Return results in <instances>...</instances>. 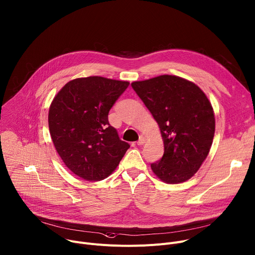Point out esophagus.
<instances>
[{
	"instance_id": "obj_1",
	"label": "esophagus",
	"mask_w": 255,
	"mask_h": 255,
	"mask_svg": "<svg viewBox=\"0 0 255 255\" xmlns=\"http://www.w3.org/2000/svg\"><path fill=\"white\" fill-rule=\"evenodd\" d=\"M136 143H137V145H143L145 143V138L143 136H140Z\"/></svg>"
}]
</instances>
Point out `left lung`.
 Returning <instances> with one entry per match:
<instances>
[{
    "mask_svg": "<svg viewBox=\"0 0 255 255\" xmlns=\"http://www.w3.org/2000/svg\"><path fill=\"white\" fill-rule=\"evenodd\" d=\"M131 86L157 122L164 144L162 157L151 163V169L167 184L188 180L206 159L213 142L211 103L198 86L175 76Z\"/></svg>",
    "mask_w": 255,
    "mask_h": 255,
    "instance_id": "obj_1",
    "label": "left lung"
}]
</instances>
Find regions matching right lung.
I'll return each mask as SVG.
<instances>
[{
    "label": "right lung",
    "mask_w": 255,
    "mask_h": 255,
    "mask_svg": "<svg viewBox=\"0 0 255 255\" xmlns=\"http://www.w3.org/2000/svg\"><path fill=\"white\" fill-rule=\"evenodd\" d=\"M128 82L89 77L68 82L48 114L52 142L64 164L86 180L110 175L130 147L108 120Z\"/></svg>",
    "instance_id": "right-lung-1"
}]
</instances>
